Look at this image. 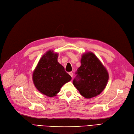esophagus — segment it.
I'll list each match as a JSON object with an SVG mask.
<instances>
[{
	"label": "esophagus",
	"instance_id": "esophagus-1",
	"mask_svg": "<svg viewBox=\"0 0 134 134\" xmlns=\"http://www.w3.org/2000/svg\"><path fill=\"white\" fill-rule=\"evenodd\" d=\"M69 74V75L70 76H71V77H72H72H73V73L72 72H69V73H68Z\"/></svg>",
	"mask_w": 134,
	"mask_h": 134
}]
</instances>
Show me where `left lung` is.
<instances>
[{"label": "left lung", "instance_id": "obj_1", "mask_svg": "<svg viewBox=\"0 0 134 134\" xmlns=\"http://www.w3.org/2000/svg\"><path fill=\"white\" fill-rule=\"evenodd\" d=\"M81 66L77 70L78 80L73 81L74 86L84 98L95 97L106 87L109 78L107 68L97 56L91 52L81 55Z\"/></svg>", "mask_w": 134, "mask_h": 134}]
</instances>
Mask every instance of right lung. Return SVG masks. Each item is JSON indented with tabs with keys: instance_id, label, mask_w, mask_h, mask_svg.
Here are the masks:
<instances>
[{
	"instance_id": "add662e5",
	"label": "right lung",
	"mask_w": 134,
	"mask_h": 134,
	"mask_svg": "<svg viewBox=\"0 0 134 134\" xmlns=\"http://www.w3.org/2000/svg\"><path fill=\"white\" fill-rule=\"evenodd\" d=\"M58 53L49 50L42 55L32 73V81L37 90L49 97L56 96L63 85L72 79L58 61Z\"/></svg>"
}]
</instances>
